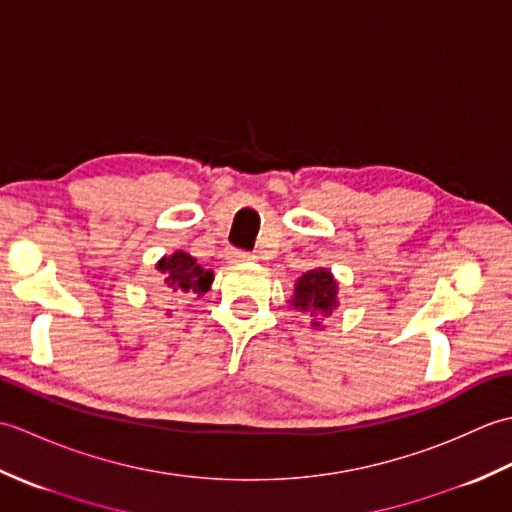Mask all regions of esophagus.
<instances>
[{"label":"esophagus","mask_w":512,"mask_h":512,"mask_svg":"<svg viewBox=\"0 0 512 512\" xmlns=\"http://www.w3.org/2000/svg\"><path fill=\"white\" fill-rule=\"evenodd\" d=\"M228 262H231V264H250V262H255V255L244 253V250H228Z\"/></svg>","instance_id":"esophagus-1"}]
</instances>
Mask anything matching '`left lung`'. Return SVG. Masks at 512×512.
Wrapping results in <instances>:
<instances>
[{"mask_svg":"<svg viewBox=\"0 0 512 512\" xmlns=\"http://www.w3.org/2000/svg\"><path fill=\"white\" fill-rule=\"evenodd\" d=\"M292 310L310 317L312 330H323V319L339 308V281L328 268H312L295 281V292L288 299Z\"/></svg>","mask_w":512,"mask_h":512,"instance_id":"8db88e82","label":"left lung"}]
</instances>
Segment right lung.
Segmentation results:
<instances>
[{
  "label": "right lung",
  "instance_id": "obj_1",
  "mask_svg": "<svg viewBox=\"0 0 512 512\" xmlns=\"http://www.w3.org/2000/svg\"><path fill=\"white\" fill-rule=\"evenodd\" d=\"M158 279L167 288L171 297L198 295L204 297L213 284V270L202 268L198 259L191 257L184 250H173L171 255L158 259L156 264ZM171 312V310H169Z\"/></svg>",
  "mask_w": 512,
  "mask_h": 512
}]
</instances>
